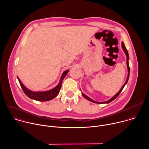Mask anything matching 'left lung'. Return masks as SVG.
I'll list each match as a JSON object with an SVG mask.
<instances>
[{"label": "left lung", "instance_id": "left-lung-1", "mask_svg": "<svg viewBox=\"0 0 149 149\" xmlns=\"http://www.w3.org/2000/svg\"><path fill=\"white\" fill-rule=\"evenodd\" d=\"M121 47H122V48H123V51H124V53H125V55H126V57H127V70H128V75H127V79H126V81H125V83L124 84V85H123V86L121 87V88L120 90V91L114 95V96H113L111 99H110L109 100H108V101H104V102H97V101H94V100H92L91 98H90V97H88L87 95H86V94H84L83 93H82V91H81V94H82V95L84 96V97H85L86 98L87 100H89V101H91V102H94V103H97V104H107V103H109V102H111L112 101H113L114 100H115L118 96V95L121 93V92L122 91V90H123V89L124 88V86H125V85L127 84V82H128V80H129V76H130V67H129V53H128V51H127V49H126V48H125V45H124V42H121Z\"/></svg>", "mask_w": 149, "mask_h": 149}]
</instances>
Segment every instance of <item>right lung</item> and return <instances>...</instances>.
Returning a JSON list of instances; mask_svg holds the SVG:
<instances>
[{"label": "right lung", "mask_w": 149, "mask_h": 149, "mask_svg": "<svg viewBox=\"0 0 149 149\" xmlns=\"http://www.w3.org/2000/svg\"><path fill=\"white\" fill-rule=\"evenodd\" d=\"M68 71H69V70L65 71L62 73L58 84L55 88H54L50 90L45 91H36H36H31V90H29L28 88H27L24 86L23 83L21 82V81L19 78V77H17V79H18V81L20 85V87H22L24 93L29 98L33 99L34 100H36V101H49V100L54 99L55 97H56L58 95V94H59V91L61 88L62 81H63V78L65 77L67 74H68Z\"/></svg>", "instance_id": "1"}]
</instances>
